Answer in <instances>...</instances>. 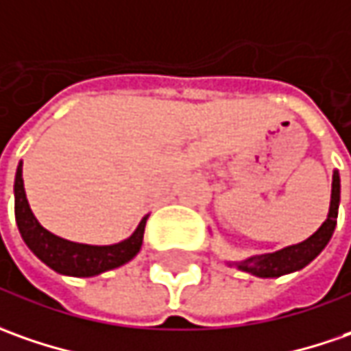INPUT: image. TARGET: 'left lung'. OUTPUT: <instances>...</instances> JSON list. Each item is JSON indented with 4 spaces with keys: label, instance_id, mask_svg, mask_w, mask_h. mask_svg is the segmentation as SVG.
<instances>
[{
    "label": "left lung",
    "instance_id": "8db88e82",
    "mask_svg": "<svg viewBox=\"0 0 351 351\" xmlns=\"http://www.w3.org/2000/svg\"><path fill=\"white\" fill-rule=\"evenodd\" d=\"M338 206H340V175L334 171L332 175V194H330V208L324 223L303 243H297L291 247H285L276 252L258 254L241 262H227L229 266H237L243 272L252 274L256 278H280L284 274H291L305 268L311 260H315L322 252V248L332 239L336 219H338Z\"/></svg>",
    "mask_w": 351,
    "mask_h": 351
}]
</instances>
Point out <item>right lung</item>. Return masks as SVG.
<instances>
[{
    "label": "right lung",
    "mask_w": 351,
    "mask_h": 351,
    "mask_svg": "<svg viewBox=\"0 0 351 351\" xmlns=\"http://www.w3.org/2000/svg\"><path fill=\"white\" fill-rule=\"evenodd\" d=\"M15 219L19 233L25 245L38 260H43L48 268L62 276L73 278H91L106 270H114L134 258L143 243V231L147 215L139 221L132 235L116 245H83L73 243L50 233L34 217L23 184V163H19L15 175Z\"/></svg>",
    "instance_id": "right-lung-1"
}]
</instances>
